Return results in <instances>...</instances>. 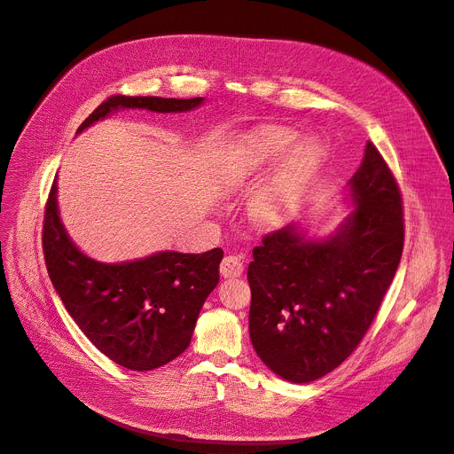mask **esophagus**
Instances as JSON below:
<instances>
[{
  "mask_svg": "<svg viewBox=\"0 0 454 454\" xmlns=\"http://www.w3.org/2000/svg\"><path fill=\"white\" fill-rule=\"evenodd\" d=\"M219 270H221V275H223L224 278H233V277H240V275H242L244 264H242L240 257H237V255H228V257L223 259Z\"/></svg>",
  "mask_w": 454,
  "mask_h": 454,
  "instance_id": "1",
  "label": "esophagus"
}]
</instances>
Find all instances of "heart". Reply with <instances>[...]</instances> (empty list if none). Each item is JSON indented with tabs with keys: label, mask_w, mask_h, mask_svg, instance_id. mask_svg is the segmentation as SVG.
Masks as SVG:
<instances>
[{
	"label": "heart",
	"mask_w": 454,
	"mask_h": 454,
	"mask_svg": "<svg viewBox=\"0 0 454 454\" xmlns=\"http://www.w3.org/2000/svg\"><path fill=\"white\" fill-rule=\"evenodd\" d=\"M295 136L290 130L270 129L230 152L221 167V179L228 188H244L255 181L286 150ZM320 146L315 139H304L287 152L280 167L266 177L250 197V215L262 226L278 224L290 210L313 172Z\"/></svg>",
	"instance_id": "b5f03b06"
}]
</instances>
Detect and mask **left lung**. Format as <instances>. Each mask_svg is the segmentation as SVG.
Here are the masks:
<instances>
[{
    "label": "left lung",
    "mask_w": 454,
    "mask_h": 454,
    "mask_svg": "<svg viewBox=\"0 0 454 454\" xmlns=\"http://www.w3.org/2000/svg\"><path fill=\"white\" fill-rule=\"evenodd\" d=\"M356 204L324 240L286 226L262 237L248 266L250 339L278 377L313 382L362 342L403 250L398 183L373 143L349 181Z\"/></svg>",
    "instance_id": "1"
}]
</instances>
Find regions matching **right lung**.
<instances>
[{
  "label": "right lung",
  "instance_id": "1",
  "mask_svg": "<svg viewBox=\"0 0 454 454\" xmlns=\"http://www.w3.org/2000/svg\"><path fill=\"white\" fill-rule=\"evenodd\" d=\"M200 103L202 98L112 96L81 122L77 132L117 108L186 112ZM56 190L54 179L41 244L49 277L81 332L105 356L127 369L150 371L179 356L190 346L206 297L219 282L223 250L160 252L122 264L92 261L68 239L58 214Z\"/></svg>",
  "mask_w": 454,
  "mask_h": 454
}]
</instances>
